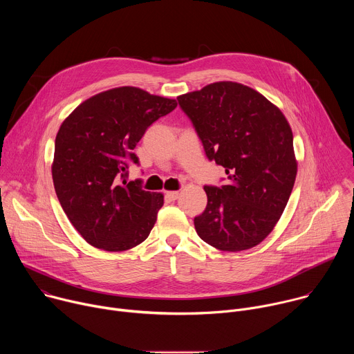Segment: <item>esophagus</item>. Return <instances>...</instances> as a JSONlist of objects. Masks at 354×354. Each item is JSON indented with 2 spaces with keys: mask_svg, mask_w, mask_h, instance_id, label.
Returning a JSON list of instances; mask_svg holds the SVG:
<instances>
[{
  "mask_svg": "<svg viewBox=\"0 0 354 354\" xmlns=\"http://www.w3.org/2000/svg\"><path fill=\"white\" fill-rule=\"evenodd\" d=\"M165 197L168 200H176L179 197V192L178 190H169V192L165 193Z\"/></svg>",
  "mask_w": 354,
  "mask_h": 354,
  "instance_id": "34e87169",
  "label": "esophagus"
}]
</instances>
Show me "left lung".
<instances>
[{"mask_svg": "<svg viewBox=\"0 0 354 354\" xmlns=\"http://www.w3.org/2000/svg\"><path fill=\"white\" fill-rule=\"evenodd\" d=\"M207 158L225 168L227 185L205 186L207 206L197 235L224 252L261 243L280 220L297 176L292 131L283 112L254 88L232 81L178 96Z\"/></svg>", "mask_w": 354, "mask_h": 354, "instance_id": "8db88e82", "label": "left lung"}]
</instances>
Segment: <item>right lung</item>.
<instances>
[{
  "label": "right lung",
  "mask_w": 354,
  "mask_h": 354,
  "mask_svg": "<svg viewBox=\"0 0 354 354\" xmlns=\"http://www.w3.org/2000/svg\"><path fill=\"white\" fill-rule=\"evenodd\" d=\"M178 106L175 99L137 86L99 92L78 105L56 136L52 176L60 205L92 246L123 252L147 239L164 194L140 180L119 183L148 126Z\"/></svg>",
  "instance_id": "right-lung-1"
}]
</instances>
